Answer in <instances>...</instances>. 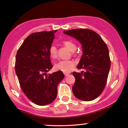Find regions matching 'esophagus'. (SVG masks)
<instances>
[{"instance_id": "esophagus-1", "label": "esophagus", "mask_w": 128, "mask_h": 128, "mask_svg": "<svg viewBox=\"0 0 128 128\" xmlns=\"http://www.w3.org/2000/svg\"><path fill=\"white\" fill-rule=\"evenodd\" d=\"M64 75L65 76H67L70 74V73H68V72H64Z\"/></svg>"}]
</instances>
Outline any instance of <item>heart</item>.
<instances>
[{"label": "heart", "instance_id": "1", "mask_svg": "<svg viewBox=\"0 0 128 128\" xmlns=\"http://www.w3.org/2000/svg\"><path fill=\"white\" fill-rule=\"evenodd\" d=\"M64 44L66 47L74 52L76 50V45L75 43L70 40H64ZM49 54L50 57L52 58H56L57 56V50L54 45H52L49 49ZM75 62L72 60H61L54 64V69L56 71H61L64 72H70L75 66Z\"/></svg>", "mask_w": 128, "mask_h": 128}]
</instances>
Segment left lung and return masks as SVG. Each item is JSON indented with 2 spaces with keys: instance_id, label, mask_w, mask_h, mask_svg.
I'll return each mask as SVG.
<instances>
[{
  "instance_id": "obj_1",
  "label": "left lung",
  "mask_w": 128,
  "mask_h": 128,
  "mask_svg": "<svg viewBox=\"0 0 128 128\" xmlns=\"http://www.w3.org/2000/svg\"><path fill=\"white\" fill-rule=\"evenodd\" d=\"M64 33L78 40L83 50L77 68L85 71L72 73L76 80L72 92L80 100L95 99L104 90L110 68L107 46L97 33L89 29H74L64 30Z\"/></svg>"
}]
</instances>
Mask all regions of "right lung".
<instances>
[{
	"label": "right lung",
	"instance_id": "add662e5",
	"mask_svg": "<svg viewBox=\"0 0 128 128\" xmlns=\"http://www.w3.org/2000/svg\"><path fill=\"white\" fill-rule=\"evenodd\" d=\"M56 30L30 34L18 49L15 71L21 89L38 105H46L56 98L57 85L64 78L61 71L47 74L52 68L49 49Z\"/></svg>",
	"mask_w": 128,
	"mask_h": 128
}]
</instances>
